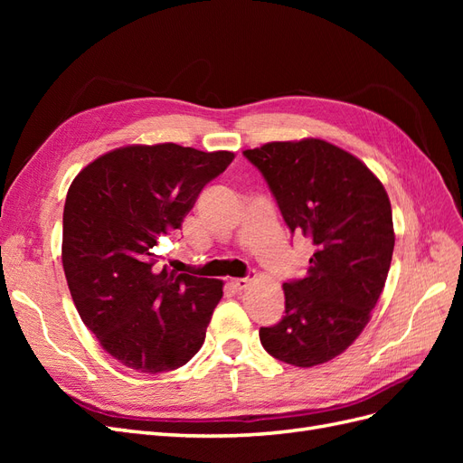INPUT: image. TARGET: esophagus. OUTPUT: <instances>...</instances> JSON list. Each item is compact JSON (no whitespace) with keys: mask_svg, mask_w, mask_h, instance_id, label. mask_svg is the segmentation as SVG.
I'll use <instances>...</instances> for the list:
<instances>
[{"mask_svg":"<svg viewBox=\"0 0 463 463\" xmlns=\"http://www.w3.org/2000/svg\"><path fill=\"white\" fill-rule=\"evenodd\" d=\"M250 284V278H235V279H232V286H233V289L235 291H243V289H247V286Z\"/></svg>","mask_w":463,"mask_h":463,"instance_id":"34e87169","label":"esophagus"}]
</instances>
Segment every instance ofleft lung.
Returning a JSON list of instances; mask_svg holds the SVG:
<instances>
[{"instance_id":"1","label":"left lung","mask_w":463,"mask_h":463,"mask_svg":"<svg viewBox=\"0 0 463 463\" xmlns=\"http://www.w3.org/2000/svg\"><path fill=\"white\" fill-rule=\"evenodd\" d=\"M243 154L291 233L315 245L307 276L284 284L286 315L260 328V344L289 365H322L355 342L381 298L396 240L390 199L365 164L322 138Z\"/></svg>"}]
</instances>
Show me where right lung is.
Segmentation results:
<instances>
[{
	"label": "right lung",
	"instance_id": "add662e5",
	"mask_svg": "<svg viewBox=\"0 0 463 463\" xmlns=\"http://www.w3.org/2000/svg\"><path fill=\"white\" fill-rule=\"evenodd\" d=\"M233 158L174 143L131 145L102 154L69 187L67 286L82 322L121 365L156 374L201 349L223 284L160 270L156 247Z\"/></svg>",
	"mask_w": 463,
	"mask_h": 463
}]
</instances>
